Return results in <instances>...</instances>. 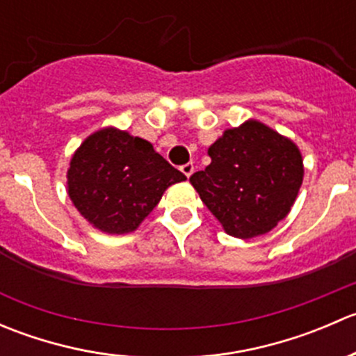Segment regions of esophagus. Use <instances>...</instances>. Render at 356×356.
<instances>
[{"label":"esophagus","mask_w":356,"mask_h":356,"mask_svg":"<svg viewBox=\"0 0 356 356\" xmlns=\"http://www.w3.org/2000/svg\"><path fill=\"white\" fill-rule=\"evenodd\" d=\"M181 172H182V174L186 175V177H191L193 172H195V165H193L191 161H189V163L182 165V167H181Z\"/></svg>","instance_id":"34e87169"}]
</instances>
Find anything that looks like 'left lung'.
<instances>
[{"instance_id": "8db88e82", "label": "left lung", "mask_w": 356, "mask_h": 356, "mask_svg": "<svg viewBox=\"0 0 356 356\" xmlns=\"http://www.w3.org/2000/svg\"><path fill=\"white\" fill-rule=\"evenodd\" d=\"M211 163L189 177L225 232L250 239L289 213L303 182L293 141L257 120L229 129L208 148Z\"/></svg>"}]
</instances>
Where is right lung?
Wrapping results in <instances>:
<instances>
[{"mask_svg":"<svg viewBox=\"0 0 356 356\" xmlns=\"http://www.w3.org/2000/svg\"><path fill=\"white\" fill-rule=\"evenodd\" d=\"M67 179L68 196L89 224L125 234L136 231L165 189L186 175L158 155L152 143L108 127L82 143Z\"/></svg>","mask_w":356,"mask_h":356,"instance_id":"obj_1","label":"right lung"}]
</instances>
